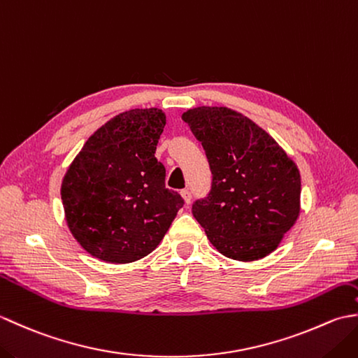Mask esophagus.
<instances>
[{
    "label": "esophagus",
    "instance_id": "34e87169",
    "mask_svg": "<svg viewBox=\"0 0 358 358\" xmlns=\"http://www.w3.org/2000/svg\"><path fill=\"white\" fill-rule=\"evenodd\" d=\"M180 195L183 196V200H185V203H186V204H191L192 195H191V192H189V189H183V191L180 192Z\"/></svg>",
    "mask_w": 358,
    "mask_h": 358
}]
</instances>
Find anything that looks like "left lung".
<instances>
[{
    "label": "left lung",
    "instance_id": "obj_1",
    "mask_svg": "<svg viewBox=\"0 0 358 358\" xmlns=\"http://www.w3.org/2000/svg\"><path fill=\"white\" fill-rule=\"evenodd\" d=\"M212 171V189L192 214L220 254L255 262L278 248L300 215V171L272 136L224 106L183 112Z\"/></svg>",
    "mask_w": 358,
    "mask_h": 358
}]
</instances>
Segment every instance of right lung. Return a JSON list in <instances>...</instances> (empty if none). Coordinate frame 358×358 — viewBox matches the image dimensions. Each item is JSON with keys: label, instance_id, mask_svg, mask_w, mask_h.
Segmentation results:
<instances>
[{"label": "right lung", "instance_id": "1", "mask_svg": "<svg viewBox=\"0 0 358 358\" xmlns=\"http://www.w3.org/2000/svg\"><path fill=\"white\" fill-rule=\"evenodd\" d=\"M166 115L158 108L131 109L89 136L63 177L67 227L81 248L106 263L149 255L169 229L180 194L164 186L155 158Z\"/></svg>", "mask_w": 358, "mask_h": 358}]
</instances>
